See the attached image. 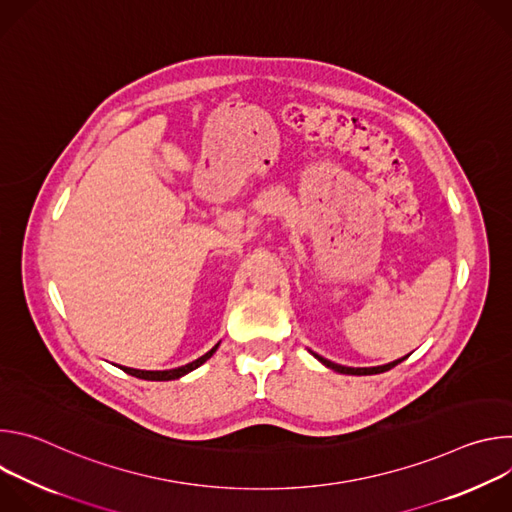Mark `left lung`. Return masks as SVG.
Wrapping results in <instances>:
<instances>
[{
    "label": "left lung",
    "mask_w": 512,
    "mask_h": 512,
    "mask_svg": "<svg viewBox=\"0 0 512 512\" xmlns=\"http://www.w3.org/2000/svg\"><path fill=\"white\" fill-rule=\"evenodd\" d=\"M314 356H316L320 362H324L328 369H332V371H336V373H344V375H377V373H385V371H391V369L395 367V364H399L401 360L407 358V356H403V358H399V360H393V362H389V364H383V367H373V369H350V367H342V364L330 362V360L318 356L316 352H314Z\"/></svg>",
    "instance_id": "1"
}]
</instances>
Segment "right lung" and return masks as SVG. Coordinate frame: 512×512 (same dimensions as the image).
Instances as JSON below:
<instances>
[{
  "instance_id": "obj_1",
  "label": "right lung",
  "mask_w": 512,
  "mask_h": 512,
  "mask_svg": "<svg viewBox=\"0 0 512 512\" xmlns=\"http://www.w3.org/2000/svg\"><path fill=\"white\" fill-rule=\"evenodd\" d=\"M218 348V344L216 346H212L206 354H202L200 358H196V360H192V362H188V364H184V367H178V369H170V371H139V369H129V367H121V371H125L127 375H131V377H137V379H145V381H174V379H180V377H184L186 373H190V371H194V369H198L202 362H206L212 354H214V350Z\"/></svg>"
}]
</instances>
